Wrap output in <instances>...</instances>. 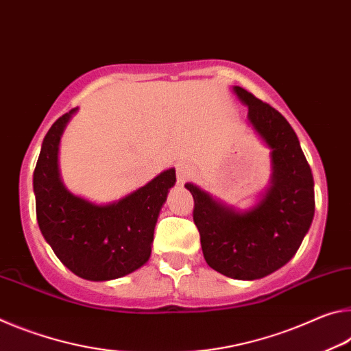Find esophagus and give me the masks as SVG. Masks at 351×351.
I'll list each match as a JSON object with an SVG mask.
<instances>
[{
	"label": "esophagus",
	"mask_w": 351,
	"mask_h": 351,
	"mask_svg": "<svg viewBox=\"0 0 351 351\" xmlns=\"http://www.w3.org/2000/svg\"><path fill=\"white\" fill-rule=\"evenodd\" d=\"M193 176V168L188 163H180L177 166V180L180 183L186 182Z\"/></svg>",
	"instance_id": "obj_1"
}]
</instances>
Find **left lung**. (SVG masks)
<instances>
[{
    "label": "left lung",
    "mask_w": 351,
    "mask_h": 351,
    "mask_svg": "<svg viewBox=\"0 0 351 351\" xmlns=\"http://www.w3.org/2000/svg\"><path fill=\"white\" fill-rule=\"evenodd\" d=\"M249 107L247 119L272 149L271 186L260 202L239 211L193 183V219L206 264L237 280H258L283 267L300 247L314 217V180L294 129L280 112L233 87Z\"/></svg>",
    "instance_id": "obj_1"
}]
</instances>
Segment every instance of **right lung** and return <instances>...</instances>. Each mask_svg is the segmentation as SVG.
<instances>
[{
    "instance_id": "add662e5",
    "label": "right lung",
    "mask_w": 351,
    "mask_h": 351,
    "mask_svg": "<svg viewBox=\"0 0 351 351\" xmlns=\"http://www.w3.org/2000/svg\"><path fill=\"white\" fill-rule=\"evenodd\" d=\"M76 112L73 108L57 119L43 140L34 171L38 227L56 256L77 277L121 278L151 256L154 228L176 183V169L163 171L145 186L107 205L74 196L59 174V143Z\"/></svg>"
}]
</instances>
